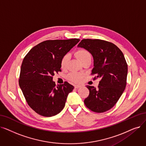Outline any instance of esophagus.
Segmentation results:
<instances>
[{"label":"esophagus","instance_id":"obj_1","mask_svg":"<svg viewBox=\"0 0 146 146\" xmlns=\"http://www.w3.org/2000/svg\"><path fill=\"white\" fill-rule=\"evenodd\" d=\"M81 88L80 85H75L74 86V88H76V89H78V88Z\"/></svg>","mask_w":146,"mask_h":146}]
</instances>
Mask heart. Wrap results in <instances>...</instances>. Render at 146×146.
Returning <instances> with one entry per match:
<instances>
[{
  "label": "heart",
  "mask_w": 146,
  "mask_h": 146,
  "mask_svg": "<svg viewBox=\"0 0 146 146\" xmlns=\"http://www.w3.org/2000/svg\"><path fill=\"white\" fill-rule=\"evenodd\" d=\"M76 54L78 58L81 62L84 61L85 60H86L89 57H91L90 52L85 49L78 50L76 52ZM69 60H70V55L68 54H67L62 56L60 62L61 67L62 68L64 69L67 67ZM82 78H83V74L79 73H71L69 74H68L67 76V79L69 80L74 82V83H79V82L81 81Z\"/></svg>",
  "instance_id": "1"
}]
</instances>
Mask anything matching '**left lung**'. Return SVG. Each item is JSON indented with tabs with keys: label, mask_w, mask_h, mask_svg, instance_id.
<instances>
[{
	"label": "left lung",
	"mask_w": 146,
	"mask_h": 146,
	"mask_svg": "<svg viewBox=\"0 0 146 146\" xmlns=\"http://www.w3.org/2000/svg\"><path fill=\"white\" fill-rule=\"evenodd\" d=\"M78 47L92 55V74L101 79L97 89L86 86L90 94L84 100L85 106L96 113L110 110L117 102L126 85L128 65L122 52L115 44L100 39H83Z\"/></svg>",
	"instance_id": "1"
}]
</instances>
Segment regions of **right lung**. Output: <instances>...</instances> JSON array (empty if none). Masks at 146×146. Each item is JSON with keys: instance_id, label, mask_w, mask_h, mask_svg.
Segmentation results:
<instances>
[{"instance_id": "add662e5", "label": "right lung", "mask_w": 146, "mask_h": 146, "mask_svg": "<svg viewBox=\"0 0 146 146\" xmlns=\"http://www.w3.org/2000/svg\"><path fill=\"white\" fill-rule=\"evenodd\" d=\"M79 41V39L44 41L24 57L19 85L29 106L39 115L53 116L64 109L74 86L67 82L56 86L52 76L61 71L62 56Z\"/></svg>"}]
</instances>
